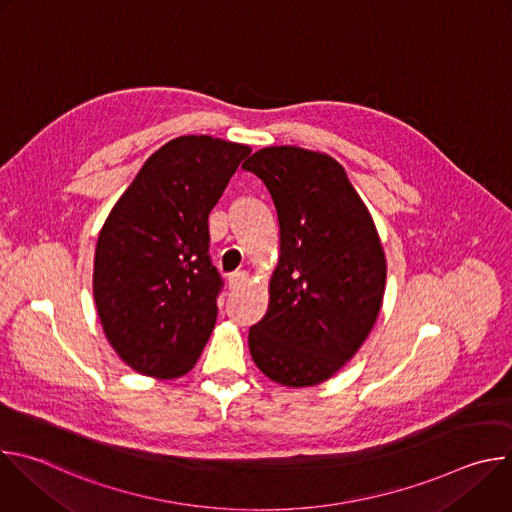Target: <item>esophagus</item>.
<instances>
[{
  "label": "esophagus",
  "mask_w": 512,
  "mask_h": 512,
  "mask_svg": "<svg viewBox=\"0 0 512 512\" xmlns=\"http://www.w3.org/2000/svg\"><path fill=\"white\" fill-rule=\"evenodd\" d=\"M245 281H247V273L245 271H235V273L229 275V287H233V289L241 287Z\"/></svg>",
  "instance_id": "1"
}]
</instances>
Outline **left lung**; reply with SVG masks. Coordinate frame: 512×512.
Wrapping results in <instances>:
<instances>
[{"label":"left lung","instance_id":"left-lung-1","mask_svg":"<svg viewBox=\"0 0 512 512\" xmlns=\"http://www.w3.org/2000/svg\"><path fill=\"white\" fill-rule=\"evenodd\" d=\"M243 168L267 186L281 235L269 308L249 330V350L271 381L312 387L350 360L375 326L387 279L381 239L334 158L277 145Z\"/></svg>","mask_w":512,"mask_h":512}]
</instances>
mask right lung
Listing matches in <instances>:
<instances>
[{
	"instance_id": "obj_1",
	"label": "right lung",
	"mask_w": 512,
	"mask_h": 512,
	"mask_svg": "<svg viewBox=\"0 0 512 512\" xmlns=\"http://www.w3.org/2000/svg\"><path fill=\"white\" fill-rule=\"evenodd\" d=\"M249 154L210 135L176 137L109 212L93 294L107 340L133 371L180 377L208 342L223 289L208 253V214Z\"/></svg>"
}]
</instances>
